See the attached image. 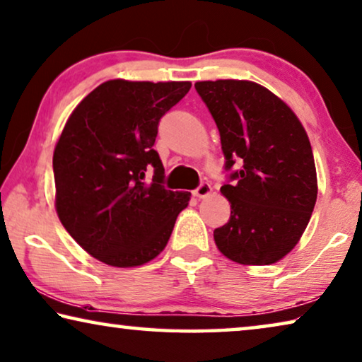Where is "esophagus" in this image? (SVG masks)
Instances as JSON below:
<instances>
[{"label": "esophagus", "instance_id": "obj_1", "mask_svg": "<svg viewBox=\"0 0 362 362\" xmlns=\"http://www.w3.org/2000/svg\"><path fill=\"white\" fill-rule=\"evenodd\" d=\"M212 192V188H211V185H209V182H202L199 183V185L194 188L193 190V194L197 198H204V197H208V194Z\"/></svg>", "mask_w": 362, "mask_h": 362}]
</instances>
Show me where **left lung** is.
I'll list each match as a JSON object with an SVG mask.
<instances>
[{"label": "left lung", "instance_id": "left-lung-1", "mask_svg": "<svg viewBox=\"0 0 362 362\" xmlns=\"http://www.w3.org/2000/svg\"><path fill=\"white\" fill-rule=\"evenodd\" d=\"M219 129L221 192L230 219L214 230L217 248L238 264L266 266L295 248L311 219L317 177L306 130L285 103L248 80L194 83ZM238 160L243 168L233 171Z\"/></svg>", "mask_w": 362, "mask_h": 362}]
</instances>
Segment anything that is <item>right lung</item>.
<instances>
[{"mask_svg":"<svg viewBox=\"0 0 362 362\" xmlns=\"http://www.w3.org/2000/svg\"><path fill=\"white\" fill-rule=\"evenodd\" d=\"M190 87L107 80L66 122L53 154L56 211L69 235L101 262L135 267L154 259L188 206L190 193L163 185L153 146L160 117Z\"/></svg>","mask_w":362,"mask_h":362,"instance_id":"obj_1","label":"right lung"}]
</instances>
